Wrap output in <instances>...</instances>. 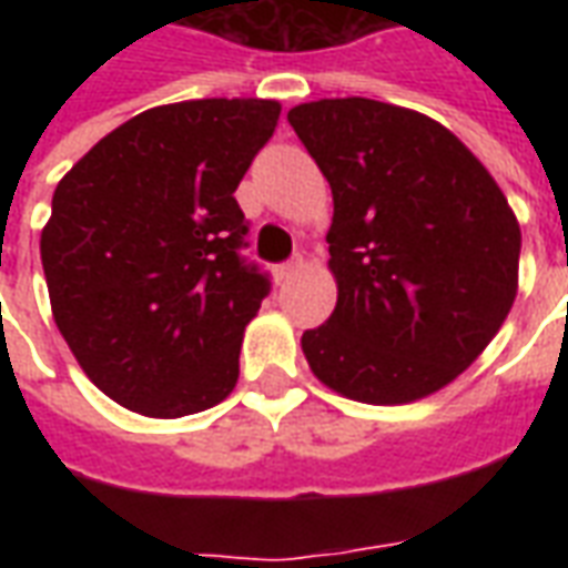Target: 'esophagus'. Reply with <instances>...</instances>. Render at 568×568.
Returning a JSON list of instances; mask_svg holds the SVG:
<instances>
[{"label": "esophagus", "mask_w": 568, "mask_h": 568, "mask_svg": "<svg viewBox=\"0 0 568 568\" xmlns=\"http://www.w3.org/2000/svg\"><path fill=\"white\" fill-rule=\"evenodd\" d=\"M297 271H301V258L288 261V264H280V267H276V280H280V283H285V280H292Z\"/></svg>", "instance_id": "obj_1"}]
</instances>
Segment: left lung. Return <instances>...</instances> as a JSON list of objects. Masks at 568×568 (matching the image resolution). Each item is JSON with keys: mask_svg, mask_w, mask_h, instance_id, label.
I'll return each instance as SVG.
<instances>
[{"mask_svg": "<svg viewBox=\"0 0 568 568\" xmlns=\"http://www.w3.org/2000/svg\"><path fill=\"white\" fill-rule=\"evenodd\" d=\"M332 185L337 307L304 332L316 381L410 405L475 362L511 313L520 224L459 136L405 105L337 97L288 112Z\"/></svg>", "mask_w": 568, "mask_h": 568, "instance_id": "1", "label": "left lung"}]
</instances>
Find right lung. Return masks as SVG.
I'll return each instance as SVG.
<instances>
[{"mask_svg":"<svg viewBox=\"0 0 568 568\" xmlns=\"http://www.w3.org/2000/svg\"><path fill=\"white\" fill-rule=\"evenodd\" d=\"M276 100H185L124 121L69 170L42 227L51 313L91 383L175 419L234 393L267 280L236 248L234 191L271 140Z\"/></svg>","mask_w":568,"mask_h":568,"instance_id":"right-lung-1","label":"right lung"}]
</instances>
